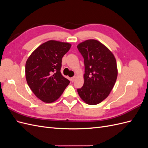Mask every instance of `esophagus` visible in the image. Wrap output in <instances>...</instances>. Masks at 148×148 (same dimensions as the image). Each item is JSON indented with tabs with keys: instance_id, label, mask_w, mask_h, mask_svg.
<instances>
[{
	"instance_id": "obj_1",
	"label": "esophagus",
	"mask_w": 148,
	"mask_h": 148,
	"mask_svg": "<svg viewBox=\"0 0 148 148\" xmlns=\"http://www.w3.org/2000/svg\"><path fill=\"white\" fill-rule=\"evenodd\" d=\"M75 79H76V77L75 76V77H72V78H71V81L72 82H73L75 80Z\"/></svg>"
}]
</instances>
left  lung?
Returning a JSON list of instances; mask_svg holds the SVG:
<instances>
[{"mask_svg": "<svg viewBox=\"0 0 148 148\" xmlns=\"http://www.w3.org/2000/svg\"><path fill=\"white\" fill-rule=\"evenodd\" d=\"M84 64V84L77 89L79 96L88 104L96 105L109 96L117 78L115 58L99 41L89 39L77 46Z\"/></svg>", "mask_w": 148, "mask_h": 148, "instance_id": "8db88e82", "label": "left lung"}]
</instances>
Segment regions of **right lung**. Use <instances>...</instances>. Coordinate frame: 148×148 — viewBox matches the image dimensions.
Segmentation results:
<instances>
[{
    "label": "right lung",
    "mask_w": 148,
    "mask_h": 148,
    "mask_svg": "<svg viewBox=\"0 0 148 148\" xmlns=\"http://www.w3.org/2000/svg\"><path fill=\"white\" fill-rule=\"evenodd\" d=\"M71 46L68 42L51 40L39 46L26 62V82L36 96L44 102L59 99L70 83L60 69L62 57Z\"/></svg>",
    "instance_id": "obj_1"
}]
</instances>
